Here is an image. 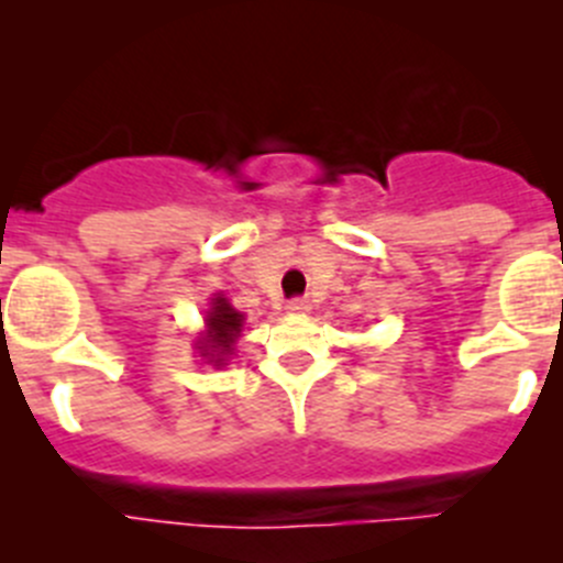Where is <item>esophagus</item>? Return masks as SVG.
Returning a JSON list of instances; mask_svg holds the SVG:
<instances>
[{
	"label": "esophagus",
	"instance_id": "34e87169",
	"mask_svg": "<svg viewBox=\"0 0 563 563\" xmlns=\"http://www.w3.org/2000/svg\"><path fill=\"white\" fill-rule=\"evenodd\" d=\"M287 309H290V312H307L309 301L307 298H290V301H287Z\"/></svg>",
	"mask_w": 563,
	"mask_h": 563
}]
</instances>
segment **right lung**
Returning <instances> with one entry per match:
<instances>
[{"label":"right lung","instance_id":"1","mask_svg":"<svg viewBox=\"0 0 563 563\" xmlns=\"http://www.w3.org/2000/svg\"><path fill=\"white\" fill-rule=\"evenodd\" d=\"M206 327H209V334H206V343L200 345L206 354H211V363H223V354L231 352V343L236 340V334L242 332V316L231 307L225 298H214L211 301V312L206 318Z\"/></svg>","mask_w":563,"mask_h":563}]
</instances>
